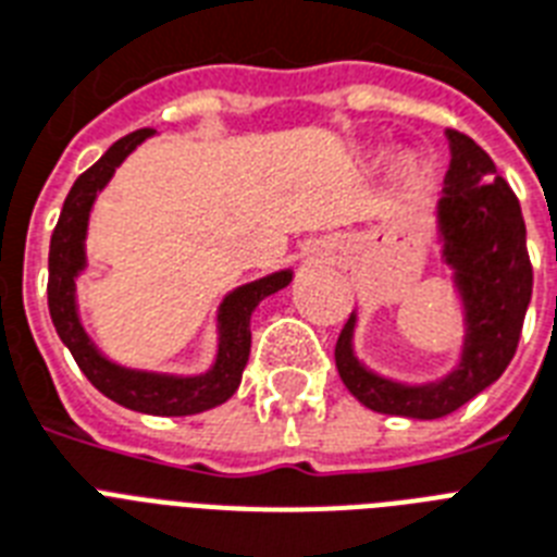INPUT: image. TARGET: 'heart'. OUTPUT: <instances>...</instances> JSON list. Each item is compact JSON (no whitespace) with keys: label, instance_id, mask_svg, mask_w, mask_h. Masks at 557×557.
Returning a JSON list of instances; mask_svg holds the SVG:
<instances>
[{"label":"heart","instance_id":"obj_1","mask_svg":"<svg viewBox=\"0 0 557 557\" xmlns=\"http://www.w3.org/2000/svg\"><path fill=\"white\" fill-rule=\"evenodd\" d=\"M401 164H405L407 170H413V159H405V161H401Z\"/></svg>","mask_w":557,"mask_h":557}]
</instances>
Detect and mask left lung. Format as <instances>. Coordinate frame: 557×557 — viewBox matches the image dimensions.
<instances>
[{
	"label": "left lung",
	"mask_w": 557,
	"mask_h": 557,
	"mask_svg": "<svg viewBox=\"0 0 557 557\" xmlns=\"http://www.w3.org/2000/svg\"><path fill=\"white\" fill-rule=\"evenodd\" d=\"M450 168L436 201L442 262L462 300V349L457 364L433 381H396L356 356L358 314H349L335 344L341 381L375 413L442 419L492 387L518 349L532 300V262L518 196L494 161L468 135L445 129Z\"/></svg>",
	"instance_id": "obj_1"
}]
</instances>
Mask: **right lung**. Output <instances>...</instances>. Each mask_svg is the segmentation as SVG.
Wrapping results in <instances>:
<instances>
[{
  "label": "right lung",
  "instance_id": "right-lung-1",
  "mask_svg": "<svg viewBox=\"0 0 557 557\" xmlns=\"http://www.w3.org/2000/svg\"><path fill=\"white\" fill-rule=\"evenodd\" d=\"M156 129H138L115 141L74 187L69 190L51 234L48 251V312L54 321L69 352L74 356L83 375L95 384L107 398L121 407L150 416H193L234 396L243 370L251 356V314L269 295L286 288L295 277L292 269L271 271L265 277L251 280L236 286L222 297L216 309V356L213 364L199 375H173V372L133 370L107 358L95 347L86 332L77 309V277L86 271V236H89V216L98 193L112 182L115 170L126 161V156L152 138Z\"/></svg>",
  "mask_w": 557,
  "mask_h": 557
}]
</instances>
